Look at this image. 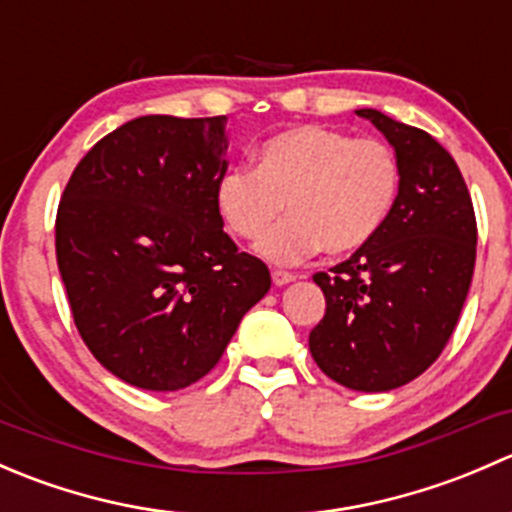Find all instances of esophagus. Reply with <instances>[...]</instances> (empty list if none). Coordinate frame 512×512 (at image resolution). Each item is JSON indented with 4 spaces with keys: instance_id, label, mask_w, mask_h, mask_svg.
Returning a JSON list of instances; mask_svg holds the SVG:
<instances>
[{
    "instance_id": "34e87169",
    "label": "esophagus",
    "mask_w": 512,
    "mask_h": 512,
    "mask_svg": "<svg viewBox=\"0 0 512 512\" xmlns=\"http://www.w3.org/2000/svg\"><path fill=\"white\" fill-rule=\"evenodd\" d=\"M297 280V275H292V272H285V270H272V282H275V287H285L289 282Z\"/></svg>"
}]
</instances>
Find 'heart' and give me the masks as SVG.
<instances>
[{
    "label": "heart",
    "instance_id": "heart-1",
    "mask_svg": "<svg viewBox=\"0 0 512 512\" xmlns=\"http://www.w3.org/2000/svg\"><path fill=\"white\" fill-rule=\"evenodd\" d=\"M401 160L381 138L304 123L262 141L255 168L235 165L215 185V208L227 232L264 237L281 210L290 218L257 245L272 265H297L327 250L349 255L369 245L394 215Z\"/></svg>",
    "mask_w": 512,
    "mask_h": 512
}]
</instances>
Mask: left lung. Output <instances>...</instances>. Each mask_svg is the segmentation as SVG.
<instances>
[{
    "label": "left lung",
    "instance_id": "left-lung-1",
    "mask_svg": "<svg viewBox=\"0 0 512 512\" xmlns=\"http://www.w3.org/2000/svg\"><path fill=\"white\" fill-rule=\"evenodd\" d=\"M401 160V193L384 230L314 282L327 299L309 334L319 369L354 391H391L421 376L451 339L476 267V213L451 153L426 131L374 108Z\"/></svg>",
    "mask_w": 512,
    "mask_h": 512
}]
</instances>
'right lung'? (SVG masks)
<instances>
[{"label": "right lung", "instance_id": "right-lung-1", "mask_svg": "<svg viewBox=\"0 0 512 512\" xmlns=\"http://www.w3.org/2000/svg\"><path fill=\"white\" fill-rule=\"evenodd\" d=\"M225 116H141L81 158L56 213V262L91 354L126 384L178 391L220 361L270 289L223 232Z\"/></svg>", "mask_w": 512, "mask_h": 512}]
</instances>
